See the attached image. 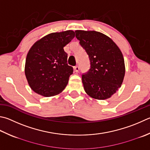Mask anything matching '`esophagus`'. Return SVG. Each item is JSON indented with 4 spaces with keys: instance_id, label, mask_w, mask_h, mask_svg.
<instances>
[{
    "instance_id": "esophagus-1",
    "label": "esophagus",
    "mask_w": 150,
    "mask_h": 150,
    "mask_svg": "<svg viewBox=\"0 0 150 150\" xmlns=\"http://www.w3.org/2000/svg\"><path fill=\"white\" fill-rule=\"evenodd\" d=\"M74 71L75 72H79V66H75L74 67Z\"/></svg>"
}]
</instances>
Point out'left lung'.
<instances>
[{
	"instance_id": "left-lung-1",
	"label": "left lung",
	"mask_w": 150,
	"mask_h": 150,
	"mask_svg": "<svg viewBox=\"0 0 150 150\" xmlns=\"http://www.w3.org/2000/svg\"><path fill=\"white\" fill-rule=\"evenodd\" d=\"M76 38L88 55L89 70L82 75L86 93L93 98L105 100L120 88L125 73L120 49L110 37L95 31H75Z\"/></svg>"
}]
</instances>
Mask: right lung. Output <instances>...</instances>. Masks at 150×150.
<instances>
[{
  "label": "right lung",
  "instance_id": "add662e5",
  "mask_svg": "<svg viewBox=\"0 0 150 150\" xmlns=\"http://www.w3.org/2000/svg\"><path fill=\"white\" fill-rule=\"evenodd\" d=\"M75 37L71 30L52 33L37 40L27 55L25 74L31 88L45 97L66 88L73 69L67 65L64 47Z\"/></svg>",
  "mask_w": 150,
  "mask_h": 150
}]
</instances>
